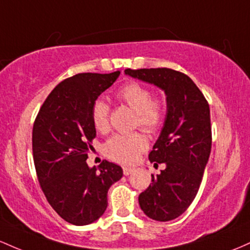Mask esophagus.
Returning a JSON list of instances; mask_svg holds the SVG:
<instances>
[{
	"instance_id": "34e87169",
	"label": "esophagus",
	"mask_w": 250,
	"mask_h": 250,
	"mask_svg": "<svg viewBox=\"0 0 250 250\" xmlns=\"http://www.w3.org/2000/svg\"><path fill=\"white\" fill-rule=\"evenodd\" d=\"M123 172H124L125 176H128L133 172V169L132 167H124V169H123Z\"/></svg>"
}]
</instances>
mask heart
<instances>
[{
  "label": "heart",
  "instance_id": "1",
  "mask_svg": "<svg viewBox=\"0 0 250 250\" xmlns=\"http://www.w3.org/2000/svg\"><path fill=\"white\" fill-rule=\"evenodd\" d=\"M117 98L136 112V125L147 133H155L161 128L165 118V104L162 99L152 98V92L144 85L131 83L117 92ZM110 107L103 100H95L91 108V118L95 130L105 132L108 128ZM147 147V140L143 134L117 133L104 145V151L113 161L131 164Z\"/></svg>",
  "mask_w": 250,
  "mask_h": 250
}]
</instances>
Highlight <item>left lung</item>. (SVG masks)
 <instances>
[{
  "instance_id": "left-lung-1",
  "label": "left lung",
  "mask_w": 250,
  "mask_h": 250,
  "mask_svg": "<svg viewBox=\"0 0 250 250\" xmlns=\"http://www.w3.org/2000/svg\"><path fill=\"white\" fill-rule=\"evenodd\" d=\"M125 74L152 83L167 95V116L148 155L151 163L165 164L139 195L147 217L167 222L189 208L200 189L211 151L209 104L184 73L170 68L125 69Z\"/></svg>"
}]
</instances>
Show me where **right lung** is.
<instances>
[{
  "instance_id": "1",
  "label": "right lung",
  "mask_w": 250,
  "mask_h": 250,
  "mask_svg": "<svg viewBox=\"0 0 250 250\" xmlns=\"http://www.w3.org/2000/svg\"><path fill=\"white\" fill-rule=\"evenodd\" d=\"M120 72L80 73L64 79L44 100L33 126V157L42 191L60 217L74 226L93 223L107 208V191L123 177L119 165L89 167L95 127L91 108Z\"/></svg>"
}]
</instances>
